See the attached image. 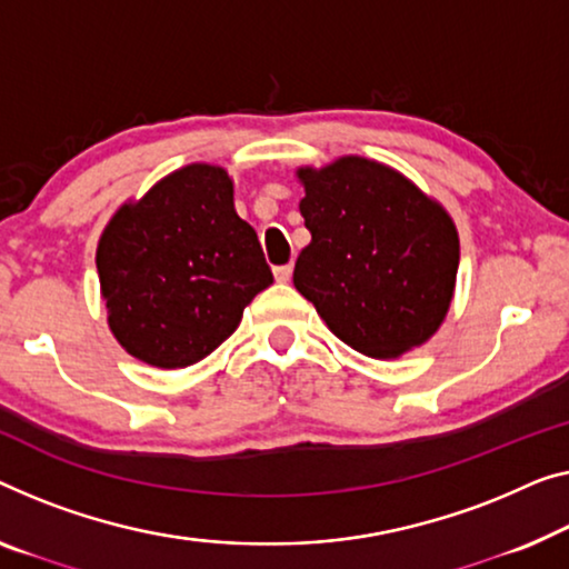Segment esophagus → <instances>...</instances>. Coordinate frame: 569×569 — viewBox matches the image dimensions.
<instances>
[{"instance_id": "34e87169", "label": "esophagus", "mask_w": 569, "mask_h": 569, "mask_svg": "<svg viewBox=\"0 0 569 569\" xmlns=\"http://www.w3.org/2000/svg\"><path fill=\"white\" fill-rule=\"evenodd\" d=\"M291 273H293L291 266H278V268H273V276H276L278 283H288V281H291Z\"/></svg>"}]
</instances>
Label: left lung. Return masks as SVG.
Returning a JSON list of instances; mask_svg holds the SVG:
<instances>
[{
  "label": "left lung",
  "mask_w": 569,
  "mask_h": 569,
  "mask_svg": "<svg viewBox=\"0 0 569 569\" xmlns=\"http://www.w3.org/2000/svg\"><path fill=\"white\" fill-rule=\"evenodd\" d=\"M311 242L293 286L329 332L368 358L391 360L442 327L455 296L460 237L447 209L396 168L342 156L296 171Z\"/></svg>",
  "instance_id": "obj_1"
}]
</instances>
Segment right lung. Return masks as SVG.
Wrapping results in <instances>:
<instances>
[{
	"mask_svg": "<svg viewBox=\"0 0 569 569\" xmlns=\"http://www.w3.org/2000/svg\"><path fill=\"white\" fill-rule=\"evenodd\" d=\"M97 270L114 339L163 370L214 352L273 283L256 230L234 211L230 173L211 163L124 201L99 237Z\"/></svg>",
	"mask_w": 569,
	"mask_h": 569,
	"instance_id": "right-lung-1",
	"label": "right lung"
}]
</instances>
